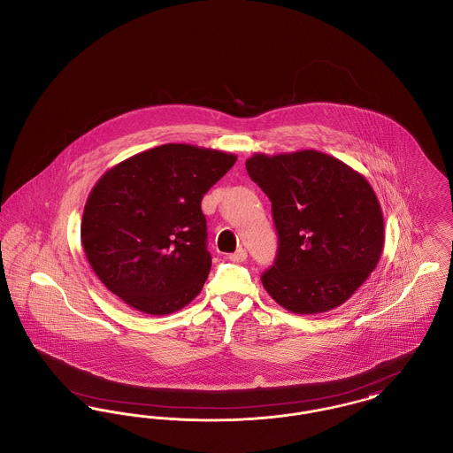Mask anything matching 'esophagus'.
Here are the masks:
<instances>
[{
  "instance_id": "obj_1",
  "label": "esophagus",
  "mask_w": 453,
  "mask_h": 453,
  "mask_svg": "<svg viewBox=\"0 0 453 453\" xmlns=\"http://www.w3.org/2000/svg\"><path fill=\"white\" fill-rule=\"evenodd\" d=\"M246 258H248V253H246V250H242V248H240L236 253L229 255V260L234 262V264H241V262H244Z\"/></svg>"
}]
</instances>
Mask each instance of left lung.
<instances>
[{
  "instance_id": "left-lung-1",
  "label": "left lung",
  "mask_w": 453,
  "mask_h": 453,
  "mask_svg": "<svg viewBox=\"0 0 453 453\" xmlns=\"http://www.w3.org/2000/svg\"><path fill=\"white\" fill-rule=\"evenodd\" d=\"M250 178L272 202L279 253L262 284L296 315L335 310L378 265L385 244L383 212L368 180L319 150L246 160Z\"/></svg>"
}]
</instances>
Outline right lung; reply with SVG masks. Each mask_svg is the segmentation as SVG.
<instances>
[{"mask_svg": "<svg viewBox=\"0 0 453 453\" xmlns=\"http://www.w3.org/2000/svg\"><path fill=\"white\" fill-rule=\"evenodd\" d=\"M236 159L165 143L107 169L85 202L81 238L111 293L154 317L180 311L200 294L212 266L200 203Z\"/></svg>", "mask_w": 453, "mask_h": 453, "instance_id": "add662e5", "label": "right lung"}]
</instances>
